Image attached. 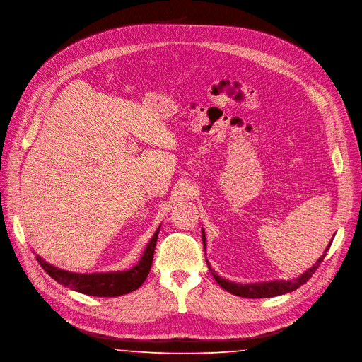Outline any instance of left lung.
<instances>
[{
	"label": "left lung",
	"instance_id": "obj_1",
	"mask_svg": "<svg viewBox=\"0 0 362 362\" xmlns=\"http://www.w3.org/2000/svg\"><path fill=\"white\" fill-rule=\"evenodd\" d=\"M335 237V235H334ZM202 241H204V248L206 250V235H205V231L202 228ZM334 240H331V243L327 244L326 250L323 251V254L317 258V261L315 262V264L308 269L303 274H300L299 277L296 279H291V280H269V281H257V283H235V281H229L221 276H218L215 273V270L211 267L209 261L206 259V264H208V269L211 270L214 279L216 280V283L225 288L226 291H229L231 294H235V296H240V298H248V299H262V298H274V296H280V294H286V293H290L296 288H299L300 286H303L310 277L312 274L316 272V269L320 266V262L323 261L327 250H329L331 244H332Z\"/></svg>",
	"mask_w": 362,
	"mask_h": 362
}]
</instances>
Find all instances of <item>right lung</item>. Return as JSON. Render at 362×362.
I'll return each mask as SVG.
<instances>
[{"label":"right lung","mask_w":362,"mask_h":362,"mask_svg":"<svg viewBox=\"0 0 362 362\" xmlns=\"http://www.w3.org/2000/svg\"><path fill=\"white\" fill-rule=\"evenodd\" d=\"M158 231L160 226L156 229L151 240L146 245L137 264L122 272L74 273L52 266L50 262L45 261V258H42L40 255L36 257L43 270L59 284L88 296H96V298H117V296H122L137 290L146 281L151 269Z\"/></svg>","instance_id":"1"}]
</instances>
